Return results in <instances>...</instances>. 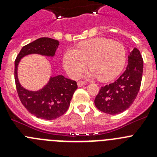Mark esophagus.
Masks as SVG:
<instances>
[{
	"mask_svg": "<svg viewBox=\"0 0 157 157\" xmlns=\"http://www.w3.org/2000/svg\"><path fill=\"white\" fill-rule=\"evenodd\" d=\"M86 83L85 82H82V81H80V82H78V87H81L83 86H85Z\"/></svg>",
	"mask_w": 157,
	"mask_h": 157,
	"instance_id": "34e87169",
	"label": "esophagus"
}]
</instances>
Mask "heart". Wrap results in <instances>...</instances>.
Listing matches in <instances>:
<instances>
[{"label": "heart", "mask_w": 157, "mask_h": 157, "mask_svg": "<svg viewBox=\"0 0 157 157\" xmlns=\"http://www.w3.org/2000/svg\"><path fill=\"white\" fill-rule=\"evenodd\" d=\"M126 59L127 52L123 44L108 38L97 37L79 44L75 50H67L63 63L71 77H79L89 63L91 69L90 75L108 82L120 75Z\"/></svg>", "instance_id": "obj_1"}]
</instances>
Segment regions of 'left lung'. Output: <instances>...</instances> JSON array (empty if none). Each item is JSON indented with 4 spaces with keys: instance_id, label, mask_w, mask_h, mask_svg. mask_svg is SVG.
Masks as SVG:
<instances>
[{
    "instance_id": "left-lung-1",
    "label": "left lung",
    "mask_w": 157,
    "mask_h": 157,
    "mask_svg": "<svg viewBox=\"0 0 157 157\" xmlns=\"http://www.w3.org/2000/svg\"><path fill=\"white\" fill-rule=\"evenodd\" d=\"M143 59L138 48L128 56L125 71L114 82L101 87L94 100L97 109L109 115H116L132 105L141 87Z\"/></svg>"
}]
</instances>
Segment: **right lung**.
<instances>
[{"label":"right lung","instance_id":"1","mask_svg":"<svg viewBox=\"0 0 157 157\" xmlns=\"http://www.w3.org/2000/svg\"><path fill=\"white\" fill-rule=\"evenodd\" d=\"M59 41L49 37H40L24 45L15 60V82L19 100L30 113L43 120H55L63 116L70 106L71 100L78 88L77 82L62 75L52 77L42 90L32 92L20 86L17 78L19 59L26 55L37 53L45 56L55 55Z\"/></svg>","mask_w":157,"mask_h":157}]
</instances>
